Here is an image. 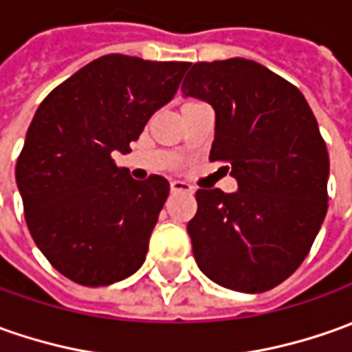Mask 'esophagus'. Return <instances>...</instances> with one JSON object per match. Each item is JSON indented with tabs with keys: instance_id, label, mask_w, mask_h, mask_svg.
<instances>
[{
	"instance_id": "1",
	"label": "esophagus",
	"mask_w": 352,
	"mask_h": 352,
	"mask_svg": "<svg viewBox=\"0 0 352 352\" xmlns=\"http://www.w3.org/2000/svg\"><path fill=\"white\" fill-rule=\"evenodd\" d=\"M169 188H171V192L173 195H190L192 192V186L188 185V183H185V181H171V185H169Z\"/></svg>"
}]
</instances>
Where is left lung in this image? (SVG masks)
I'll list each match as a JSON object with an SVG mask.
<instances>
[{
	"label": "left lung",
	"mask_w": 352,
	"mask_h": 352,
	"mask_svg": "<svg viewBox=\"0 0 352 352\" xmlns=\"http://www.w3.org/2000/svg\"><path fill=\"white\" fill-rule=\"evenodd\" d=\"M181 92L216 111L210 162H223L236 192L196 190L188 221L198 267L217 285L270 291L312 248L327 212L329 156L316 117L289 80L256 61H200Z\"/></svg>",
	"instance_id": "obj_1"
}]
</instances>
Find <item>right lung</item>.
Returning a JSON list of instances; mask_svg holds the SVG:
<instances>
[{"mask_svg": "<svg viewBox=\"0 0 352 352\" xmlns=\"http://www.w3.org/2000/svg\"><path fill=\"white\" fill-rule=\"evenodd\" d=\"M188 67L109 54L36 109L16 160V186L36 246L78 285H111L144 264L169 183L162 175L135 181L113 152H131Z\"/></svg>", "mask_w": 352, "mask_h": 352, "instance_id": "1", "label": "right lung"}]
</instances>
